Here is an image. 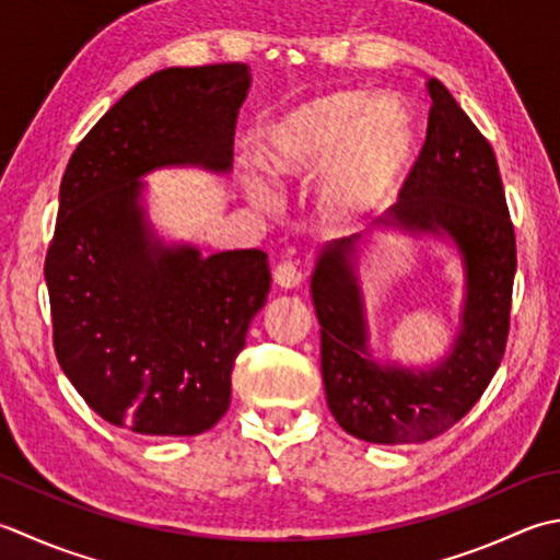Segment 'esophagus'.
I'll return each mask as SVG.
<instances>
[{
	"mask_svg": "<svg viewBox=\"0 0 560 560\" xmlns=\"http://www.w3.org/2000/svg\"><path fill=\"white\" fill-rule=\"evenodd\" d=\"M273 281H277V287H281L283 291H293L303 283V271L291 265V261H283V265H279L277 271H273Z\"/></svg>",
	"mask_w": 560,
	"mask_h": 560,
	"instance_id": "1",
	"label": "esophagus"
}]
</instances>
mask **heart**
Wrapping results in <instances>:
<instances>
[{"instance_id":"heart-1","label":"heart","mask_w":560,"mask_h":560,"mask_svg":"<svg viewBox=\"0 0 560 560\" xmlns=\"http://www.w3.org/2000/svg\"><path fill=\"white\" fill-rule=\"evenodd\" d=\"M261 160L281 184L320 179L317 206L330 225L364 223L398 199L418 160V124L400 98L330 92L295 104L261 130ZM261 208L273 206L269 186L245 179Z\"/></svg>"}]
</instances>
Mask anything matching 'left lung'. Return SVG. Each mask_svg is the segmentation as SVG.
<instances>
[{"label": "left lung", "mask_w": 560, "mask_h": 560, "mask_svg": "<svg viewBox=\"0 0 560 560\" xmlns=\"http://www.w3.org/2000/svg\"><path fill=\"white\" fill-rule=\"evenodd\" d=\"M427 92L424 148L383 225L458 252L464 295L446 354L430 366L374 357L354 240L320 252L311 273L327 408L371 444L427 442L454 427L495 376L510 330L517 247L495 152L440 80Z\"/></svg>", "instance_id": "1"}]
</instances>
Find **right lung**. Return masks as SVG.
Segmentation results:
<instances>
[{
  "label": "right lung",
  "mask_w": 560,
  "mask_h": 560,
  "mask_svg": "<svg viewBox=\"0 0 560 560\" xmlns=\"http://www.w3.org/2000/svg\"><path fill=\"white\" fill-rule=\"evenodd\" d=\"M245 62L167 68L128 90L77 145L46 257L60 369L106 422L194 436L223 418L230 374L271 289L261 249L164 243L142 182L167 167L228 174Z\"/></svg>",
  "instance_id": "obj_1"
}]
</instances>
